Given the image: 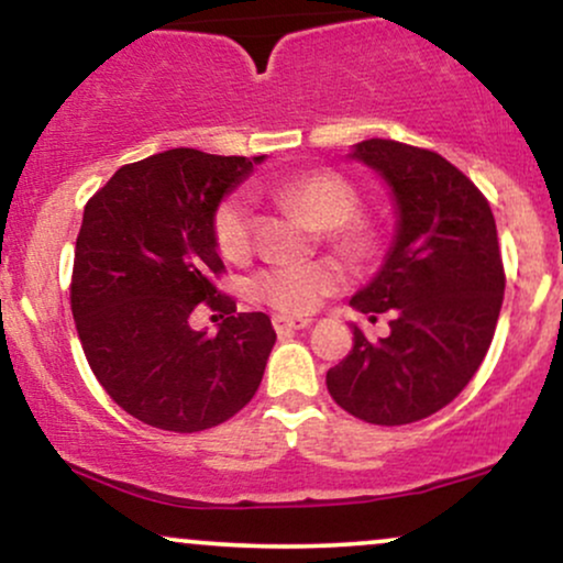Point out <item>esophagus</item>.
<instances>
[{
    "mask_svg": "<svg viewBox=\"0 0 563 563\" xmlns=\"http://www.w3.org/2000/svg\"><path fill=\"white\" fill-rule=\"evenodd\" d=\"M273 325L277 333H288V331H303L307 325H312L309 318H286V314H275Z\"/></svg>",
    "mask_w": 563,
    "mask_h": 563,
    "instance_id": "esophagus-1",
    "label": "esophagus"
}]
</instances>
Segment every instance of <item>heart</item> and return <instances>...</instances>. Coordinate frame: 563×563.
Returning <instances> with one entry per match:
<instances>
[{
    "instance_id": "b5f03b06",
    "label": "heart",
    "mask_w": 563,
    "mask_h": 563,
    "mask_svg": "<svg viewBox=\"0 0 563 563\" xmlns=\"http://www.w3.org/2000/svg\"><path fill=\"white\" fill-rule=\"evenodd\" d=\"M280 198L309 217L325 241L352 260H365L376 249L371 224L354 219L360 196L333 172H307L280 187ZM214 238L224 260L243 262L254 245V214L243 196H230L214 211ZM344 269L333 262L277 264L251 280L254 296L283 314H309L325 296L344 286Z\"/></svg>"
}]
</instances>
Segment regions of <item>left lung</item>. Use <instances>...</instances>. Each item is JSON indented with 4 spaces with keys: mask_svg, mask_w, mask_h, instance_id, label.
I'll use <instances>...</instances> for the list:
<instances>
[{
    "mask_svg": "<svg viewBox=\"0 0 563 563\" xmlns=\"http://www.w3.org/2000/svg\"><path fill=\"white\" fill-rule=\"evenodd\" d=\"M349 158L389 185L397 230L378 275L352 307L391 333L367 341L354 328L352 352L325 376L335 405L376 426L416 423L457 397L493 344L506 273L487 198L434 151L365 140Z\"/></svg>",
    "mask_w": 563,
    "mask_h": 563,
    "instance_id": "1",
    "label": "left lung"
}]
</instances>
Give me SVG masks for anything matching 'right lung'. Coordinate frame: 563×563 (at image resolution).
Instances as JSON below:
<instances>
[{"mask_svg": "<svg viewBox=\"0 0 563 563\" xmlns=\"http://www.w3.org/2000/svg\"><path fill=\"white\" fill-rule=\"evenodd\" d=\"M264 156L174 147L121 166L84 206L70 312L102 389L153 429L192 434L224 423L260 389L275 328L219 294L214 211ZM200 302L228 313L192 332Z\"/></svg>", "mask_w": 563, "mask_h": 563, "instance_id": "add662e5", "label": "right lung"}]
</instances>
